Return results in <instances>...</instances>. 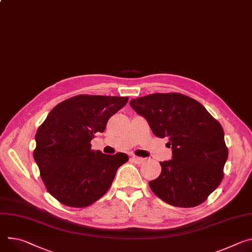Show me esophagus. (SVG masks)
<instances>
[{
    "mask_svg": "<svg viewBox=\"0 0 252 252\" xmlns=\"http://www.w3.org/2000/svg\"><path fill=\"white\" fill-rule=\"evenodd\" d=\"M131 159L135 163V164H143L145 162V158H141V157H136V156H132L131 157Z\"/></svg>",
    "mask_w": 252,
    "mask_h": 252,
    "instance_id": "34e87169",
    "label": "esophagus"
}]
</instances>
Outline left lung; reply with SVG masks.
Returning a JSON list of instances; mask_svg holds the SVG:
<instances>
[{
  "label": "left lung",
  "mask_w": 252,
  "mask_h": 252,
  "mask_svg": "<svg viewBox=\"0 0 252 252\" xmlns=\"http://www.w3.org/2000/svg\"><path fill=\"white\" fill-rule=\"evenodd\" d=\"M158 138H168L173 157L159 162L152 191L176 207L203 203L220 185L228 158L224 131L200 102L181 94H154L129 101Z\"/></svg>",
  "instance_id": "left-lung-1"
}]
</instances>
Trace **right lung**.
Returning <instances> with one entry per match:
<instances>
[{"label":"right lung","mask_w":252,"mask_h":252,"mask_svg":"<svg viewBox=\"0 0 252 252\" xmlns=\"http://www.w3.org/2000/svg\"><path fill=\"white\" fill-rule=\"evenodd\" d=\"M127 100L76 95L57 104L39 126L33 157L45 187L60 203L74 208L94 203L108 191L118 169L128 161L125 153L105 155L91 150L90 144Z\"/></svg>","instance_id":"right-lung-1"}]
</instances>
